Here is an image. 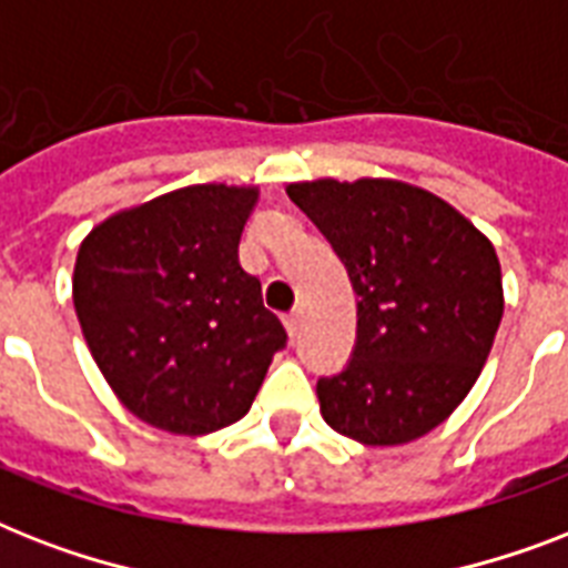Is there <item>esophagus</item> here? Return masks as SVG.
<instances>
[{"label": "esophagus", "mask_w": 568, "mask_h": 568, "mask_svg": "<svg viewBox=\"0 0 568 568\" xmlns=\"http://www.w3.org/2000/svg\"><path fill=\"white\" fill-rule=\"evenodd\" d=\"M283 324H285V329H288V336H297V329H301V315H297V312H288V315H285L283 318Z\"/></svg>", "instance_id": "obj_1"}]
</instances>
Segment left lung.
I'll return each mask as SVG.
<instances>
[{"mask_svg":"<svg viewBox=\"0 0 568 568\" xmlns=\"http://www.w3.org/2000/svg\"><path fill=\"white\" fill-rule=\"evenodd\" d=\"M356 292L354 359L318 379L324 422L392 448L439 427L480 377L504 315L493 241L430 191L400 180L292 182Z\"/></svg>","mask_w":568,"mask_h":568,"instance_id":"1","label":"left lung"}]
</instances>
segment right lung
<instances>
[{"label": "right lung", "instance_id": "1", "mask_svg": "<svg viewBox=\"0 0 568 568\" xmlns=\"http://www.w3.org/2000/svg\"><path fill=\"white\" fill-rule=\"evenodd\" d=\"M256 185L205 182L97 223L79 244L73 306L120 404L176 436L247 415L285 329L239 262Z\"/></svg>", "mask_w": 568, "mask_h": 568}]
</instances>
